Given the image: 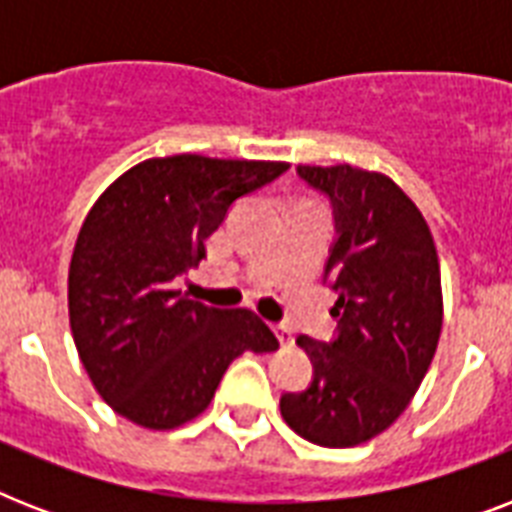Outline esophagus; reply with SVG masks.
<instances>
[{
  "instance_id": "esophagus-1",
  "label": "esophagus",
  "mask_w": 512,
  "mask_h": 512,
  "mask_svg": "<svg viewBox=\"0 0 512 512\" xmlns=\"http://www.w3.org/2000/svg\"><path fill=\"white\" fill-rule=\"evenodd\" d=\"M273 332H276V337H279L281 345H292V342H295V335H292V329H289L287 324H276V327H273Z\"/></svg>"
}]
</instances>
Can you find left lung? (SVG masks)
I'll return each instance as SVG.
<instances>
[{
	"label": "left lung",
	"instance_id": "8db88e82",
	"mask_svg": "<svg viewBox=\"0 0 512 512\" xmlns=\"http://www.w3.org/2000/svg\"><path fill=\"white\" fill-rule=\"evenodd\" d=\"M297 175L335 212L324 284L337 292V335L297 337L313 380L281 396V417L311 444L348 449L390 428L428 374L444 319L441 268L425 217L390 177L350 164H300Z\"/></svg>",
	"mask_w": 512,
	"mask_h": 512
}]
</instances>
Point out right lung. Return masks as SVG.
Listing matches in <instances>:
<instances>
[{
	"mask_svg": "<svg viewBox=\"0 0 512 512\" xmlns=\"http://www.w3.org/2000/svg\"><path fill=\"white\" fill-rule=\"evenodd\" d=\"M289 170L180 154L148 159L108 185L76 239L68 319L92 385L116 414L170 430L209 406L244 350L279 348L252 311H220L177 289L204 241L247 193Z\"/></svg>",
	"mask_w": 512,
	"mask_h": 512,
	"instance_id": "1",
	"label": "right lung"
}]
</instances>
